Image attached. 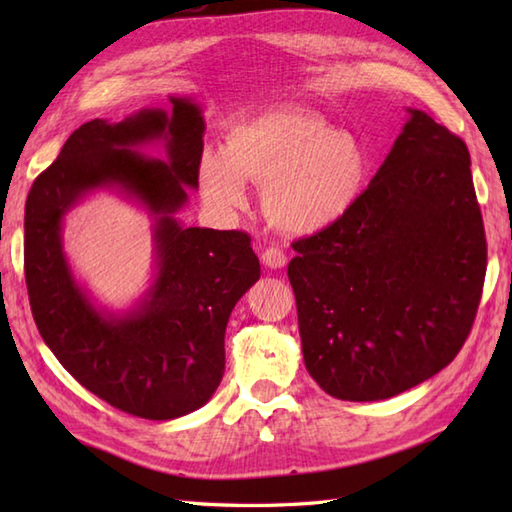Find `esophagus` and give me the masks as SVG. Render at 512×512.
I'll return each instance as SVG.
<instances>
[{
  "label": "esophagus",
  "instance_id": "34e87169",
  "mask_svg": "<svg viewBox=\"0 0 512 512\" xmlns=\"http://www.w3.org/2000/svg\"><path fill=\"white\" fill-rule=\"evenodd\" d=\"M262 262L270 268V270H277V268H284L286 266V253L279 248H266L264 255H262Z\"/></svg>",
  "mask_w": 512,
  "mask_h": 512
}]
</instances>
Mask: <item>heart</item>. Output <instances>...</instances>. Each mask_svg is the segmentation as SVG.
<instances>
[{
  "label": "heart",
  "instance_id": "heart-1",
  "mask_svg": "<svg viewBox=\"0 0 512 512\" xmlns=\"http://www.w3.org/2000/svg\"><path fill=\"white\" fill-rule=\"evenodd\" d=\"M369 156L356 138L306 110H270L237 123L224 151L200 160L204 195L224 209L246 202V184L266 189L264 211L277 228L314 235L341 222L369 182Z\"/></svg>",
  "mask_w": 512,
  "mask_h": 512
}]
</instances>
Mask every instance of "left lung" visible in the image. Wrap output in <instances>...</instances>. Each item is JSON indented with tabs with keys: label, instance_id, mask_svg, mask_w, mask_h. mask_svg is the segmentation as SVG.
<instances>
[{
	"label": "left lung",
	"instance_id": "left-lung-1",
	"mask_svg": "<svg viewBox=\"0 0 512 512\" xmlns=\"http://www.w3.org/2000/svg\"><path fill=\"white\" fill-rule=\"evenodd\" d=\"M407 112L354 209L292 244L303 361L339 400H385L438 374L480 306L486 237L469 149Z\"/></svg>",
	"mask_w": 512,
	"mask_h": 512
}]
</instances>
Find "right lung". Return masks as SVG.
Segmentation results:
<instances>
[{
	"label": "right lung",
	"instance_id": "1",
	"mask_svg": "<svg viewBox=\"0 0 512 512\" xmlns=\"http://www.w3.org/2000/svg\"><path fill=\"white\" fill-rule=\"evenodd\" d=\"M171 112L143 107L81 125L32 184L24 270L32 317L59 363L112 407L173 420L211 400L224 376V332L235 303L259 279L242 231L182 226L176 213L198 189L202 107L169 96ZM162 142L166 160L140 148ZM116 190L152 217L155 279L125 313L96 307L62 250V220L94 190Z\"/></svg>",
	"mask_w": 512,
	"mask_h": 512
}]
</instances>
